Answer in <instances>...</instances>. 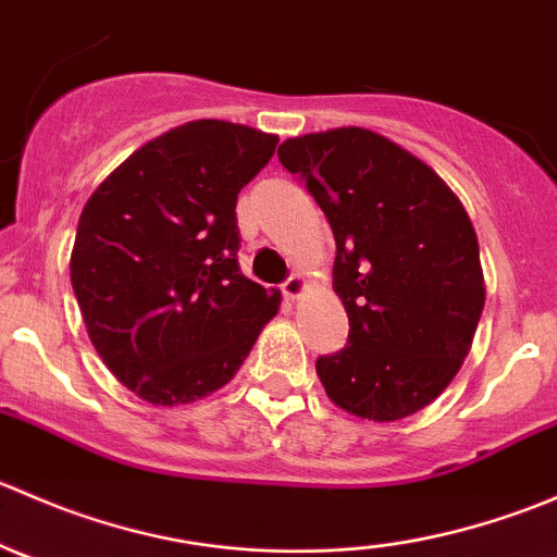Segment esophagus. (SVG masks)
Wrapping results in <instances>:
<instances>
[{"instance_id": "1", "label": "esophagus", "mask_w": 557, "mask_h": 557, "mask_svg": "<svg viewBox=\"0 0 557 557\" xmlns=\"http://www.w3.org/2000/svg\"><path fill=\"white\" fill-rule=\"evenodd\" d=\"M307 294V280L301 277V274H294V277H288L283 283V296L285 299H290V301H296V299H301V296Z\"/></svg>"}]
</instances>
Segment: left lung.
<instances>
[{"label":"left lung","mask_w":557,"mask_h":557,"mask_svg":"<svg viewBox=\"0 0 557 557\" xmlns=\"http://www.w3.org/2000/svg\"><path fill=\"white\" fill-rule=\"evenodd\" d=\"M277 156L336 239L334 290L350 336L318 358L320 383L361 420L420 412L458 374L485 307L469 212L425 161L372 128L301 134Z\"/></svg>","instance_id":"8db88e82"}]
</instances>
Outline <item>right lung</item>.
<instances>
[{
    "label": "right lung",
    "instance_id": "obj_1",
    "mask_svg": "<svg viewBox=\"0 0 557 557\" xmlns=\"http://www.w3.org/2000/svg\"><path fill=\"white\" fill-rule=\"evenodd\" d=\"M277 148L245 123L190 121L134 150L86 201L70 277L91 345L128 391L177 407L243 367L280 290L239 272L237 196Z\"/></svg>",
    "mask_w": 557,
    "mask_h": 557
}]
</instances>
